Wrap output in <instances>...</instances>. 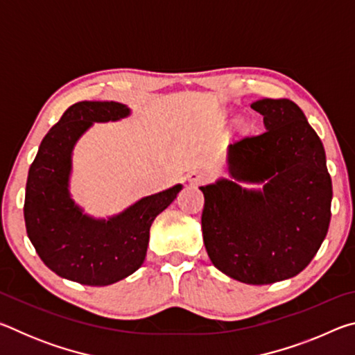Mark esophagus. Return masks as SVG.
<instances>
[{
    "instance_id": "obj_1",
    "label": "esophagus",
    "mask_w": 355,
    "mask_h": 355,
    "mask_svg": "<svg viewBox=\"0 0 355 355\" xmlns=\"http://www.w3.org/2000/svg\"><path fill=\"white\" fill-rule=\"evenodd\" d=\"M207 180V173L202 171H191L188 173V182L191 184H200Z\"/></svg>"
}]
</instances>
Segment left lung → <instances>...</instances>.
<instances>
[{
  "instance_id": "8db88e82",
  "label": "left lung",
  "mask_w": 355,
  "mask_h": 355,
  "mask_svg": "<svg viewBox=\"0 0 355 355\" xmlns=\"http://www.w3.org/2000/svg\"><path fill=\"white\" fill-rule=\"evenodd\" d=\"M250 106L266 131L228 146L232 180L200 186L202 233L220 272L268 285L297 275L320 250L329 230L332 180L322 142L294 101L263 98Z\"/></svg>"
}]
</instances>
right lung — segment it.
<instances>
[{
    "instance_id": "1",
    "label": "right lung",
    "mask_w": 355,
    "mask_h": 355,
    "mask_svg": "<svg viewBox=\"0 0 355 355\" xmlns=\"http://www.w3.org/2000/svg\"><path fill=\"white\" fill-rule=\"evenodd\" d=\"M131 110L119 101H80L42 139L28 172L25 224L35 252L59 277L106 286L142 266L156 216L183 184L146 196L110 218H94L71 199V156L95 122H117Z\"/></svg>"
}]
</instances>
